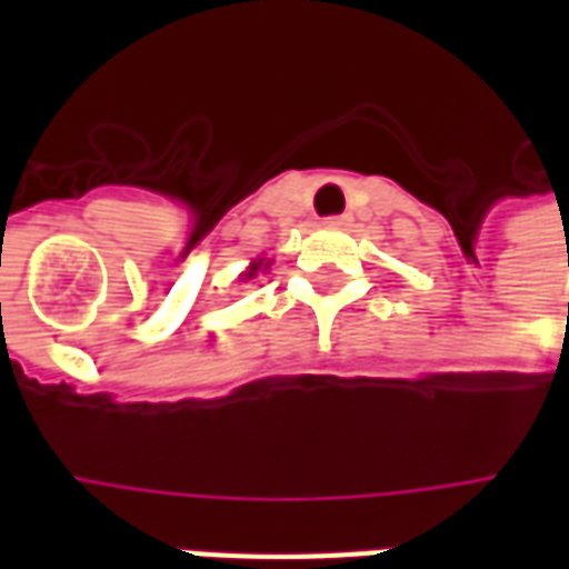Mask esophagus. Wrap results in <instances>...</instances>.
I'll return each mask as SVG.
<instances>
[{
	"label": "esophagus",
	"instance_id": "obj_1",
	"mask_svg": "<svg viewBox=\"0 0 569 569\" xmlns=\"http://www.w3.org/2000/svg\"><path fill=\"white\" fill-rule=\"evenodd\" d=\"M326 224H332V228H345V224H350V216H329Z\"/></svg>",
	"mask_w": 569,
	"mask_h": 569
}]
</instances>
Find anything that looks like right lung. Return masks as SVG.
Listing matches in <instances>:
<instances>
[{
	"label": "right lung",
	"mask_w": 569,
	"mask_h": 569,
	"mask_svg": "<svg viewBox=\"0 0 569 569\" xmlns=\"http://www.w3.org/2000/svg\"><path fill=\"white\" fill-rule=\"evenodd\" d=\"M268 264H271V261H264V259L252 261V264H249V271L243 273V277H247V280H252V277H256L259 271H268Z\"/></svg>",
	"instance_id": "obj_1"
}]
</instances>
